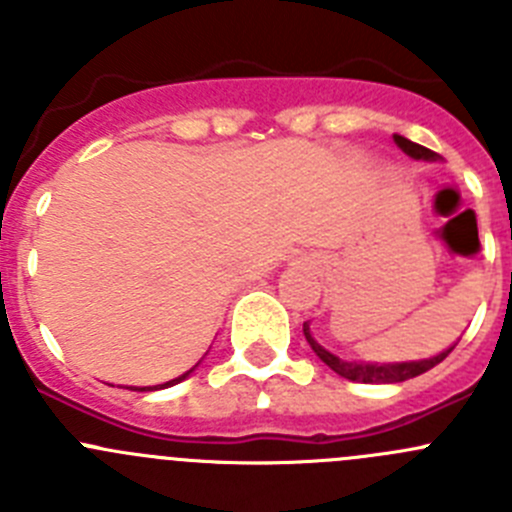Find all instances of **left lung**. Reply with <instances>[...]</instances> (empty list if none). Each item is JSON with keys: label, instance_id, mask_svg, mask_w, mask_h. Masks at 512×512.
<instances>
[{"label": "left lung", "instance_id": "obj_1", "mask_svg": "<svg viewBox=\"0 0 512 512\" xmlns=\"http://www.w3.org/2000/svg\"><path fill=\"white\" fill-rule=\"evenodd\" d=\"M394 143H397L399 148L405 150V153L415 160H440V155L432 153L430 148L412 143V140L402 138V135H394ZM304 337L306 342H309V347L314 349L316 357H319L326 367L334 369L339 377L349 379V382H364V384H394V382H405V379H412V377H420V374H425L427 369L440 364L442 359L455 349V344H452V347L445 349V352L435 354V357L430 359H420V362H389V364L374 362L372 364V362H347V359H339L337 354L326 352V349L311 337L309 321H304Z\"/></svg>", "mask_w": 512, "mask_h": 512}]
</instances>
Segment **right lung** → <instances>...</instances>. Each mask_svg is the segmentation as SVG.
Returning a JSON list of instances; mask_svg holds the SVG:
<instances>
[{"label":"right lung","mask_w":512,"mask_h":512,"mask_svg":"<svg viewBox=\"0 0 512 512\" xmlns=\"http://www.w3.org/2000/svg\"><path fill=\"white\" fill-rule=\"evenodd\" d=\"M196 367H198V364H196ZM196 367H193V369H196ZM193 369H188V372H186V374H180V377L170 379V382H165V384H158V387H138V389H140V392H153V389H165V387H173V384L183 382V379H186V377H188V374H191V372H193Z\"/></svg>","instance_id":"right-lung-1"}]
</instances>
